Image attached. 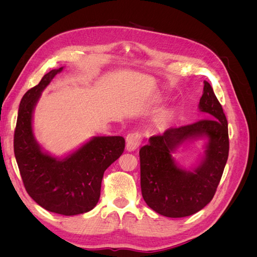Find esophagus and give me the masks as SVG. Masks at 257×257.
I'll return each instance as SVG.
<instances>
[{"label": "esophagus", "instance_id": "34e87169", "mask_svg": "<svg viewBox=\"0 0 257 257\" xmlns=\"http://www.w3.org/2000/svg\"><path fill=\"white\" fill-rule=\"evenodd\" d=\"M142 135L139 133H131L126 137V150L128 152H132L136 150L139 147V145L142 144Z\"/></svg>", "mask_w": 257, "mask_h": 257}]
</instances>
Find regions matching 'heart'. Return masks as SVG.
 <instances>
[{
	"label": "heart",
	"mask_w": 257,
	"mask_h": 257,
	"mask_svg": "<svg viewBox=\"0 0 257 257\" xmlns=\"http://www.w3.org/2000/svg\"><path fill=\"white\" fill-rule=\"evenodd\" d=\"M172 118H173L172 112L166 111V112H163V113L160 115V118H159L158 122H159V124H160L161 126H165L166 124H168V123L170 122V120H172Z\"/></svg>",
	"instance_id": "1"
}]
</instances>
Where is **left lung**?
I'll list each match as a JSON object with an SVG mask.
<instances>
[{
  "mask_svg": "<svg viewBox=\"0 0 257 257\" xmlns=\"http://www.w3.org/2000/svg\"><path fill=\"white\" fill-rule=\"evenodd\" d=\"M208 118L172 127L149 138L139 150L141 186L146 204L167 217H184L200 211L213 198L229 150L227 120L213 89L204 81L198 104ZM205 139L204 155L190 170L177 165L172 153L185 142Z\"/></svg>",
  "mask_w": 257,
  "mask_h": 257,
  "instance_id": "left-lung-1",
  "label": "left lung"
}]
</instances>
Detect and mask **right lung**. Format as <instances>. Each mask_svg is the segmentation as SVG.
Returning a JSON list of instances; mask_svg holds the SVG:
<instances>
[{
	"label": "right lung",
	"mask_w": 257,
	"mask_h": 257,
	"mask_svg": "<svg viewBox=\"0 0 257 257\" xmlns=\"http://www.w3.org/2000/svg\"><path fill=\"white\" fill-rule=\"evenodd\" d=\"M62 71L52 69L23 95L14 151L23 184L35 203L50 212L76 215L96 206L105 170L121 157L125 141L122 136H95L64 158L43 150L34 136L33 113L44 89Z\"/></svg>",
	"instance_id": "obj_1"
}]
</instances>
